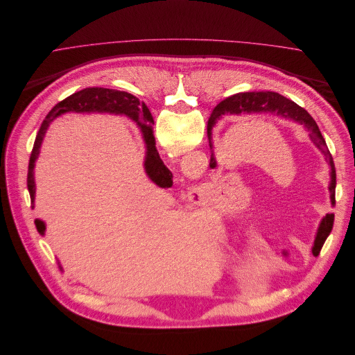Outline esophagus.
Listing matches in <instances>:
<instances>
[{
  "mask_svg": "<svg viewBox=\"0 0 355 355\" xmlns=\"http://www.w3.org/2000/svg\"><path fill=\"white\" fill-rule=\"evenodd\" d=\"M202 192H204V189H202L201 187H198V185H194V187H191V188H189V194H192V196H198V197H201V196H202Z\"/></svg>",
  "mask_w": 355,
  "mask_h": 355,
  "instance_id": "34e87169",
  "label": "esophagus"
}]
</instances>
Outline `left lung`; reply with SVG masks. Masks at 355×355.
Masks as SVG:
<instances>
[{"instance_id": "left-lung-1", "label": "left lung", "mask_w": 355, "mask_h": 355, "mask_svg": "<svg viewBox=\"0 0 355 355\" xmlns=\"http://www.w3.org/2000/svg\"><path fill=\"white\" fill-rule=\"evenodd\" d=\"M250 114V112H271L277 114L283 118H290L299 124H302L306 130L309 132V137L313 144L320 149L321 153L324 154L329 167H330V201L333 206H335V188H336V168L335 163H333L331 154L329 151V148L326 145V141L323 135H321L320 128L317 123L314 121V118L311 116L304 108L290 99L284 98V96L274 93V92H247V93H237L234 96H230L225 101H222L216 108L213 110L210 118H209V124H207V136H209V144L211 148L210 142V135H211V127L216 123V120L222 115L227 114ZM210 167L214 168L216 167V159H214L213 154L210 157ZM333 220H335V214H326V218L321 220L314 245H313V253L314 256H318L321 247H323L326 239L329 237V234L331 232L333 228Z\"/></svg>"}]
</instances>
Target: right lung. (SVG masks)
I'll use <instances>...</instances> for the list:
<instances>
[{
  "instance_id": "1",
  "label": "right lung",
  "mask_w": 355,
  "mask_h": 355,
  "mask_svg": "<svg viewBox=\"0 0 355 355\" xmlns=\"http://www.w3.org/2000/svg\"><path fill=\"white\" fill-rule=\"evenodd\" d=\"M65 112H110L116 115L121 114L132 118V120H135L139 124V127H141L144 141L146 145V155H145L146 175L161 188H170L173 185V179H171L173 176H171V171L164 166L163 161H161L155 148V137L153 132L154 118L151 112H149V110L146 108V105L144 102L141 103V101H139L136 96L127 92H118V90L103 89V87H89V89L73 93L68 96L67 99L59 102L55 108L47 114L46 120L42 121L35 142H34V148H32V153H31L29 166H28V191L31 196L32 207H34V200H35L34 167L40 154L42 139L46 136L50 123L55 120L56 116ZM35 227L41 235H44V231H46L44 222L35 219Z\"/></svg>"
}]
</instances>
